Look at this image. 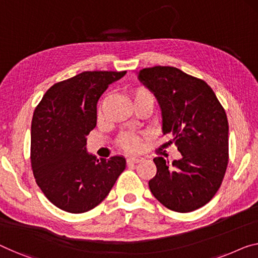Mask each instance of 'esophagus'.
Segmentation results:
<instances>
[{
  "label": "esophagus",
  "instance_id": "34e87169",
  "mask_svg": "<svg viewBox=\"0 0 258 258\" xmlns=\"http://www.w3.org/2000/svg\"><path fill=\"white\" fill-rule=\"evenodd\" d=\"M142 160H144V159H142V157H140V156H131V157H128V159H127V163L128 164L139 163V162H141Z\"/></svg>",
  "mask_w": 258,
  "mask_h": 258
}]
</instances>
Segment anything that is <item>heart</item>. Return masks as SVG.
Instances as JSON below:
<instances>
[{
    "label": "heart",
    "mask_w": 258,
    "mask_h": 258,
    "mask_svg": "<svg viewBox=\"0 0 258 258\" xmlns=\"http://www.w3.org/2000/svg\"><path fill=\"white\" fill-rule=\"evenodd\" d=\"M132 96L134 102H140V101H145V99H149V101H155L154 98V95L148 89H146L144 87H139L136 88L132 91ZM98 116H101L102 113V105L98 106V111H97ZM118 145L120 146L122 149L128 152H137L139 151L141 147V136L140 134L133 133V132H125L121 133L120 136L118 137Z\"/></svg>",
    "instance_id": "obj_1"
}]
</instances>
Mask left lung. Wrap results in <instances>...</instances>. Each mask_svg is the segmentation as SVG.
Segmentation results:
<instances>
[{"label":"left lung","instance_id":"8db88e82","mask_svg":"<svg viewBox=\"0 0 258 258\" xmlns=\"http://www.w3.org/2000/svg\"><path fill=\"white\" fill-rule=\"evenodd\" d=\"M138 78L154 92L162 111L163 136L170 138L182 159L155 157V177L149 189L167 209L191 212L214 197L228 164V120L205 81L178 68H144Z\"/></svg>","mask_w":258,"mask_h":258}]
</instances>
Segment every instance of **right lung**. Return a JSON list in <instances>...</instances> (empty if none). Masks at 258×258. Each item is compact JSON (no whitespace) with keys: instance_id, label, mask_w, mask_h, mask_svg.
<instances>
[{"instance_id":"obj_1","label":"right lung","mask_w":258,"mask_h":258,"mask_svg":"<svg viewBox=\"0 0 258 258\" xmlns=\"http://www.w3.org/2000/svg\"><path fill=\"white\" fill-rule=\"evenodd\" d=\"M126 72H83L49 88L33 112L31 167L40 190L69 213L88 212L104 201L124 171L122 156L88 154L87 136L97 121V102Z\"/></svg>"}]
</instances>
